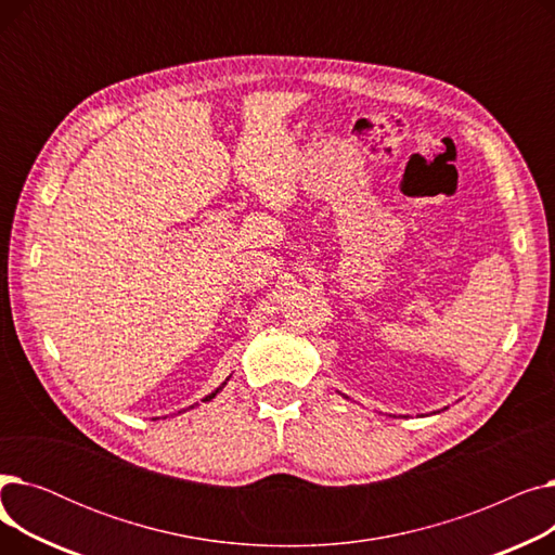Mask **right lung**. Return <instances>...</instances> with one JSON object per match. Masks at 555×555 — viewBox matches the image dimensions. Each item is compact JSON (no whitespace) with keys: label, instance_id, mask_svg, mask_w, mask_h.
Instances as JSON below:
<instances>
[{"label":"right lung","instance_id":"1","mask_svg":"<svg viewBox=\"0 0 555 555\" xmlns=\"http://www.w3.org/2000/svg\"><path fill=\"white\" fill-rule=\"evenodd\" d=\"M222 387H224V383H222ZM222 387H220V389H222ZM220 389H216V391H214V393H209V396H207V398H204V400H211V398H214V396H216V393H218V391H220Z\"/></svg>","mask_w":555,"mask_h":555}]
</instances>
